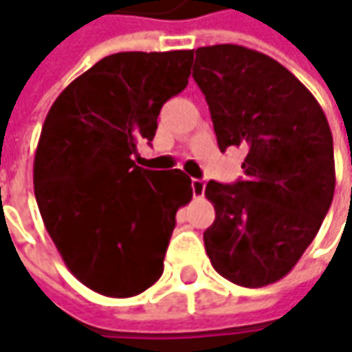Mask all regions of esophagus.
I'll list each match as a JSON object with an SVG mask.
<instances>
[{"mask_svg": "<svg viewBox=\"0 0 352 352\" xmlns=\"http://www.w3.org/2000/svg\"><path fill=\"white\" fill-rule=\"evenodd\" d=\"M192 192H194V197L204 196V192H206V182H204V180H197V178H194V180H192Z\"/></svg>", "mask_w": 352, "mask_h": 352, "instance_id": "1", "label": "esophagus"}]
</instances>
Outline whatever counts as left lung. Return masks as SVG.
Here are the masks:
<instances>
[{
	"mask_svg": "<svg viewBox=\"0 0 352 352\" xmlns=\"http://www.w3.org/2000/svg\"><path fill=\"white\" fill-rule=\"evenodd\" d=\"M194 80L217 144L247 148L245 180L206 186L213 268L245 288L284 278L323 223L335 192L333 137L311 91L280 62L239 45L196 50Z\"/></svg>",
	"mask_w": 352,
	"mask_h": 352,
	"instance_id": "obj_1",
	"label": "left lung"
}]
</instances>
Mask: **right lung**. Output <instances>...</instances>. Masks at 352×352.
Returning <instances> with one entry per match:
<instances>
[{
  "label": "right lung",
  "instance_id": "add662e5",
  "mask_svg": "<svg viewBox=\"0 0 352 352\" xmlns=\"http://www.w3.org/2000/svg\"><path fill=\"white\" fill-rule=\"evenodd\" d=\"M194 50L117 52L78 76L48 109L36 144V206L62 261L89 290L131 298L164 270L176 211L192 199L182 170H144L162 105L190 78Z\"/></svg>",
  "mask_w": 352,
  "mask_h": 352
}]
</instances>
